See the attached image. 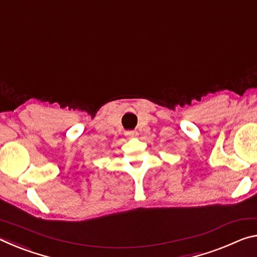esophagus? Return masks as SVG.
<instances>
[{"label": "esophagus", "instance_id": "34e87169", "mask_svg": "<svg viewBox=\"0 0 257 257\" xmlns=\"http://www.w3.org/2000/svg\"><path fill=\"white\" fill-rule=\"evenodd\" d=\"M124 135L128 138H136L138 136V133L136 132V130H128V132L124 133Z\"/></svg>", "mask_w": 257, "mask_h": 257}]
</instances>
